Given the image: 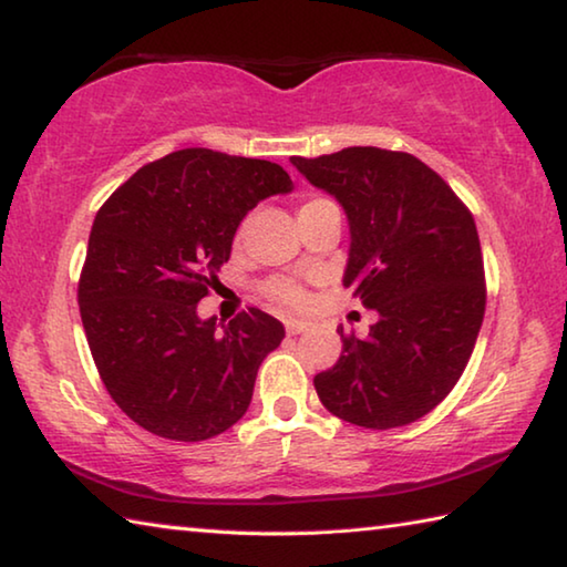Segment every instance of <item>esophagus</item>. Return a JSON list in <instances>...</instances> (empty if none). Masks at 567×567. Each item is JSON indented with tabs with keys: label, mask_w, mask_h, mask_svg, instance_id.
I'll return each mask as SVG.
<instances>
[{
	"label": "esophagus",
	"mask_w": 567,
	"mask_h": 567,
	"mask_svg": "<svg viewBox=\"0 0 567 567\" xmlns=\"http://www.w3.org/2000/svg\"><path fill=\"white\" fill-rule=\"evenodd\" d=\"M307 328H310V322H307V320H295V318L285 320V330H287V334H300V332H305Z\"/></svg>",
	"instance_id": "esophagus-1"
}]
</instances>
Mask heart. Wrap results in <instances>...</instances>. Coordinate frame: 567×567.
<instances>
[{"mask_svg":"<svg viewBox=\"0 0 567 567\" xmlns=\"http://www.w3.org/2000/svg\"><path fill=\"white\" fill-rule=\"evenodd\" d=\"M322 205H332V203H330V199L315 197V195L307 197V199H302V205H300V215L310 213V209H318ZM262 292L267 295V300L285 307V310H297V307H302L307 302L305 287L300 282L290 280V277H272V280L265 282Z\"/></svg>","mask_w":567,"mask_h":567,"instance_id":"1","label":"heart"}]
</instances>
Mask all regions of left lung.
Listing matches in <instances>:
<instances>
[{"label":"left lung","instance_id":"1","mask_svg":"<svg viewBox=\"0 0 567 567\" xmlns=\"http://www.w3.org/2000/svg\"><path fill=\"white\" fill-rule=\"evenodd\" d=\"M334 195L350 223L342 285L378 310L368 338L338 328L342 354L315 375L334 417L402 427L447 398L473 354L485 315V267L475 219L425 162L380 147L292 157Z\"/></svg>","mask_w":567,"mask_h":567}]
</instances>
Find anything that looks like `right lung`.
<instances>
[{
	"label": "right lung",
	"instance_id": "obj_1",
	"mask_svg": "<svg viewBox=\"0 0 567 567\" xmlns=\"http://www.w3.org/2000/svg\"><path fill=\"white\" fill-rule=\"evenodd\" d=\"M290 189L275 162L189 147L137 169L100 207L76 300L104 388L147 433L199 443L247 412L282 322L249 307L219 330L197 302L243 217Z\"/></svg>",
	"mask_w": 567,
	"mask_h": 567
}]
</instances>
